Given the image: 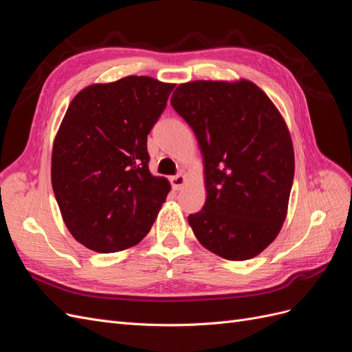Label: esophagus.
Here are the masks:
<instances>
[{"instance_id":"esophagus-1","label":"esophagus","mask_w":352,"mask_h":352,"mask_svg":"<svg viewBox=\"0 0 352 352\" xmlns=\"http://www.w3.org/2000/svg\"><path fill=\"white\" fill-rule=\"evenodd\" d=\"M170 184H172L173 189H182L186 184V177L184 175H176L170 177Z\"/></svg>"}]
</instances>
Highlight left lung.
Wrapping results in <instances>:
<instances>
[{"label":"left lung","mask_w":352,"mask_h":352,"mask_svg":"<svg viewBox=\"0 0 352 352\" xmlns=\"http://www.w3.org/2000/svg\"><path fill=\"white\" fill-rule=\"evenodd\" d=\"M170 102L204 160L207 199L188 217L197 239L226 260L255 257L280 232L294 182V148L280 113L250 80L182 83Z\"/></svg>","instance_id":"obj_1"}]
</instances>
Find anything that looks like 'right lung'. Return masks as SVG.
<instances>
[{
    "label": "right lung",
    "mask_w": 352,
    "mask_h": 352,
    "mask_svg": "<svg viewBox=\"0 0 352 352\" xmlns=\"http://www.w3.org/2000/svg\"><path fill=\"white\" fill-rule=\"evenodd\" d=\"M175 85L127 76L91 85L70 102L52 146L51 180L73 238L97 252L140 242L170 190L148 168L146 136Z\"/></svg>",
    "instance_id": "obj_1"
}]
</instances>
